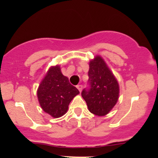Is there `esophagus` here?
<instances>
[{"mask_svg":"<svg viewBox=\"0 0 158 158\" xmlns=\"http://www.w3.org/2000/svg\"><path fill=\"white\" fill-rule=\"evenodd\" d=\"M77 89L79 90V92H81V89H82V85H78L77 86Z\"/></svg>","mask_w":158,"mask_h":158,"instance_id":"34e87169","label":"esophagus"}]
</instances>
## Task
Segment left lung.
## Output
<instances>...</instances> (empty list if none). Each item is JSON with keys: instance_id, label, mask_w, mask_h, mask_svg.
Listing matches in <instances>:
<instances>
[{"instance_id": "1", "label": "left lung", "mask_w": 158, "mask_h": 158, "mask_svg": "<svg viewBox=\"0 0 158 158\" xmlns=\"http://www.w3.org/2000/svg\"><path fill=\"white\" fill-rule=\"evenodd\" d=\"M88 76L90 88L83 90L81 97L90 113L98 117L106 116L118 101V81L99 55L90 61Z\"/></svg>"}]
</instances>
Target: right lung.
<instances>
[{"label": "right lung", "mask_w": 158, "mask_h": 158, "mask_svg": "<svg viewBox=\"0 0 158 158\" xmlns=\"http://www.w3.org/2000/svg\"><path fill=\"white\" fill-rule=\"evenodd\" d=\"M79 94L62 74L59 65L51 66L40 82L37 97L41 108L53 118L67 113L72 99Z\"/></svg>", "instance_id": "add662e5"}]
</instances>
